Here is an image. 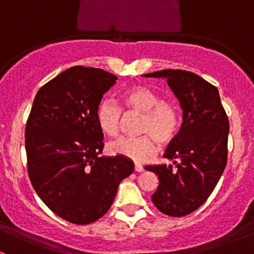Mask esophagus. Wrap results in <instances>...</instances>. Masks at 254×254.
I'll list each match as a JSON object with an SVG mask.
<instances>
[{
  "instance_id": "esophagus-1",
  "label": "esophagus",
  "mask_w": 254,
  "mask_h": 254,
  "mask_svg": "<svg viewBox=\"0 0 254 254\" xmlns=\"http://www.w3.org/2000/svg\"><path fill=\"white\" fill-rule=\"evenodd\" d=\"M135 171L136 172H143V167L141 165H139V163H135Z\"/></svg>"
}]
</instances>
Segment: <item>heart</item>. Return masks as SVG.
I'll return each instance as SVG.
<instances>
[{"mask_svg": "<svg viewBox=\"0 0 254 254\" xmlns=\"http://www.w3.org/2000/svg\"><path fill=\"white\" fill-rule=\"evenodd\" d=\"M120 104L124 111L142 114L140 131L148 135L114 140L108 143L109 153L142 162L157 151V141L162 145L173 141L179 127L178 111L173 103L162 101L157 92L145 86L131 87L120 96ZM120 115L119 107L109 101L101 102L96 112L99 130L107 136H117Z\"/></svg>", "mask_w": 254, "mask_h": 254, "instance_id": "heart-1", "label": "heart"}]
</instances>
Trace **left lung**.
Returning a JSON list of instances; mask_svg holds the SVG:
<instances>
[{"mask_svg": "<svg viewBox=\"0 0 254 254\" xmlns=\"http://www.w3.org/2000/svg\"><path fill=\"white\" fill-rule=\"evenodd\" d=\"M166 79L183 115L179 132L163 157L173 165L146 166L158 187L151 199L168 216H184L203 205L227 162L230 125L216 87L195 73L162 70L142 75Z\"/></svg>", "mask_w": 254, "mask_h": 254, "instance_id": "obj_1", "label": "left lung"}]
</instances>
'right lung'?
<instances>
[{"label":"right lung","mask_w":254,"mask_h":254,"mask_svg":"<svg viewBox=\"0 0 254 254\" xmlns=\"http://www.w3.org/2000/svg\"><path fill=\"white\" fill-rule=\"evenodd\" d=\"M117 76L73 66L38 91L25 127L28 175L61 219L87 225L109 210L119 183L134 171L124 156H102L96 112Z\"/></svg>","instance_id":"right-lung-1"}]
</instances>
